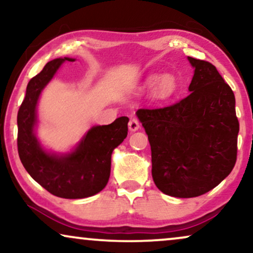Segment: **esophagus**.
<instances>
[{
    "label": "esophagus",
    "mask_w": 253,
    "mask_h": 253,
    "mask_svg": "<svg viewBox=\"0 0 253 253\" xmlns=\"http://www.w3.org/2000/svg\"><path fill=\"white\" fill-rule=\"evenodd\" d=\"M140 127V123L139 121L137 119H131L130 122H129V130L131 132H134V131H137L138 129Z\"/></svg>",
    "instance_id": "obj_1"
}]
</instances>
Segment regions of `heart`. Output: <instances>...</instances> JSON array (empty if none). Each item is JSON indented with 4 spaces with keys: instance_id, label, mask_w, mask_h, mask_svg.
<instances>
[{
    "instance_id": "b5f03b06",
    "label": "heart",
    "mask_w": 253,
    "mask_h": 253,
    "mask_svg": "<svg viewBox=\"0 0 253 253\" xmlns=\"http://www.w3.org/2000/svg\"><path fill=\"white\" fill-rule=\"evenodd\" d=\"M155 82V78L151 79V83ZM175 87L174 79L170 76H162L157 83V86L154 88V94L157 98H167L172 93Z\"/></svg>"
}]
</instances>
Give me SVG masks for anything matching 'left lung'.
Returning a JSON list of instances; mask_svg holds the SVG:
<instances>
[{
    "instance_id": "obj_1",
    "label": "left lung",
    "mask_w": 253,
    "mask_h": 253,
    "mask_svg": "<svg viewBox=\"0 0 253 253\" xmlns=\"http://www.w3.org/2000/svg\"><path fill=\"white\" fill-rule=\"evenodd\" d=\"M188 60L195 69L190 94L136 113L151 145L155 185L177 198L202 196L230 174L240 131L230 86L210 62Z\"/></svg>"
}]
</instances>
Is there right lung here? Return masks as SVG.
<instances>
[{"label":"right lung","mask_w":253,"mask_h":253,"mask_svg":"<svg viewBox=\"0 0 253 253\" xmlns=\"http://www.w3.org/2000/svg\"><path fill=\"white\" fill-rule=\"evenodd\" d=\"M65 61L55 58L29 82L25 99L17 115L18 154L34 181L51 195L67 199L94 196L108 183L112 153L126 138L129 119L122 116L108 126H94L68 153H55L44 148L37 137V106L41 92Z\"/></svg>","instance_id":"1"}]
</instances>
